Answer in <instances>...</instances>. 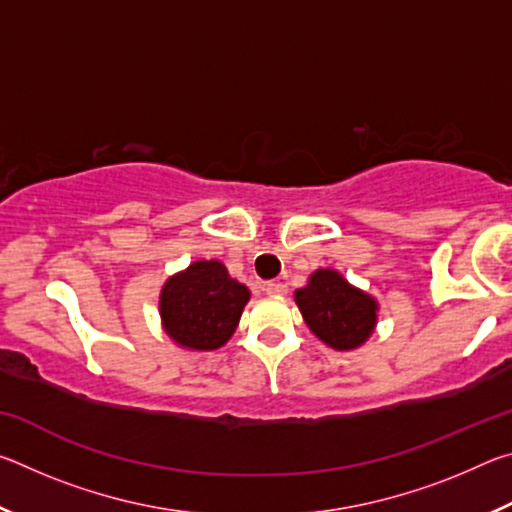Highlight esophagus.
<instances>
[{"instance_id":"obj_1","label":"esophagus","mask_w":512,"mask_h":512,"mask_svg":"<svg viewBox=\"0 0 512 512\" xmlns=\"http://www.w3.org/2000/svg\"><path fill=\"white\" fill-rule=\"evenodd\" d=\"M264 291L268 293V296H284V293H287V284H282V282H266L264 284Z\"/></svg>"}]
</instances>
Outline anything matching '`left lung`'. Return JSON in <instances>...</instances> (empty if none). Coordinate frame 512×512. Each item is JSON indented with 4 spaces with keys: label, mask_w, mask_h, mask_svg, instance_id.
<instances>
[{
    "label": "left lung",
    "mask_w": 512,
    "mask_h": 512,
    "mask_svg": "<svg viewBox=\"0 0 512 512\" xmlns=\"http://www.w3.org/2000/svg\"><path fill=\"white\" fill-rule=\"evenodd\" d=\"M293 296L307 327L334 350L359 348L377 325V300L334 268H318Z\"/></svg>",
    "instance_id": "left-lung-1"
}]
</instances>
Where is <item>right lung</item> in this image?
I'll use <instances>...</instances> for the list:
<instances>
[{
  "instance_id": "1",
  "label": "right lung",
  "mask_w": 512,
  "mask_h": 512,
  "mask_svg": "<svg viewBox=\"0 0 512 512\" xmlns=\"http://www.w3.org/2000/svg\"><path fill=\"white\" fill-rule=\"evenodd\" d=\"M250 298L216 259H201L171 275L160 293L162 327L180 348L210 352L235 334Z\"/></svg>"
}]
</instances>
